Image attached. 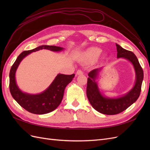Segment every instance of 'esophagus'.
<instances>
[{
	"mask_svg": "<svg viewBox=\"0 0 150 150\" xmlns=\"http://www.w3.org/2000/svg\"><path fill=\"white\" fill-rule=\"evenodd\" d=\"M83 74V72L81 70H78V71H77V72H76V75H81Z\"/></svg>",
	"mask_w": 150,
	"mask_h": 150,
	"instance_id": "34e87169",
	"label": "esophagus"
}]
</instances>
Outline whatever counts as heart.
<instances>
[{"instance_id": "obj_1", "label": "heart", "mask_w": 150, "mask_h": 150, "mask_svg": "<svg viewBox=\"0 0 150 150\" xmlns=\"http://www.w3.org/2000/svg\"><path fill=\"white\" fill-rule=\"evenodd\" d=\"M101 50L97 47H93L89 49L85 52V55L91 58H97L101 54Z\"/></svg>"}]
</instances>
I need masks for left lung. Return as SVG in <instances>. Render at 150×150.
<instances>
[{
  "mask_svg": "<svg viewBox=\"0 0 150 150\" xmlns=\"http://www.w3.org/2000/svg\"><path fill=\"white\" fill-rule=\"evenodd\" d=\"M117 58H123L133 66L136 81L133 88L120 97L109 98L104 96L99 91L97 82L99 73L103 67L94 69L88 74L86 94L88 100L94 110L104 115H114L126 110L138 99L143 80V71L134 54L116 44Z\"/></svg>",
  "mask_w": 150,
  "mask_h": 150,
  "instance_id": "left-lung-1",
  "label": "left lung"
}]
</instances>
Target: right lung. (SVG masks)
Listing matches in <instances>:
<instances>
[{"instance_id":"add662e5","label":"right lung","mask_w":150,"mask_h":150,"mask_svg":"<svg viewBox=\"0 0 150 150\" xmlns=\"http://www.w3.org/2000/svg\"><path fill=\"white\" fill-rule=\"evenodd\" d=\"M41 49L59 52L63 51L64 48L42 45L30 51H23L12 66L9 73V89L12 96L25 110L36 115L46 114L56 110L62 101L67 85L71 82L75 76L74 74L71 75L58 74L52 83L43 92L36 94L22 92L16 83V72L17 67L24 57L31 52Z\"/></svg>"}]
</instances>
